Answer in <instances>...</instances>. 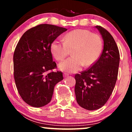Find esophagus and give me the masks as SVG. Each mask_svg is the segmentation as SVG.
Returning <instances> with one entry per match:
<instances>
[{"instance_id": "1", "label": "esophagus", "mask_w": 132, "mask_h": 132, "mask_svg": "<svg viewBox=\"0 0 132 132\" xmlns=\"http://www.w3.org/2000/svg\"><path fill=\"white\" fill-rule=\"evenodd\" d=\"M68 74H67V73H64V77H67V76H68Z\"/></svg>"}]
</instances>
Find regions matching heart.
Returning a JSON list of instances; mask_svg holds the SVG:
<instances>
[{"mask_svg": "<svg viewBox=\"0 0 132 132\" xmlns=\"http://www.w3.org/2000/svg\"><path fill=\"white\" fill-rule=\"evenodd\" d=\"M63 41L55 40L50 45L53 56L61 61L70 54L72 56L59 64L61 71L75 73L83 66L90 67L96 62L102 52L103 41L100 36L86 29H75L67 33Z\"/></svg>", "mask_w": 132, "mask_h": 132, "instance_id": "heart-1", "label": "heart"}]
</instances>
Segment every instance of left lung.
<instances>
[{
  "mask_svg": "<svg viewBox=\"0 0 132 132\" xmlns=\"http://www.w3.org/2000/svg\"><path fill=\"white\" fill-rule=\"evenodd\" d=\"M104 41L100 56L89 68L75 75V94L81 107L89 111L100 109L109 100L118 77L120 53L111 34L95 26Z\"/></svg>",
  "mask_w": 132,
  "mask_h": 132,
  "instance_id": "8db88e82",
  "label": "left lung"
}]
</instances>
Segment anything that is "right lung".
Returning a JSON list of instances; mask_svg holds the SVG:
<instances>
[{"label":"right lung","mask_w":132,"mask_h":132,"mask_svg":"<svg viewBox=\"0 0 132 132\" xmlns=\"http://www.w3.org/2000/svg\"><path fill=\"white\" fill-rule=\"evenodd\" d=\"M67 30L55 25L41 24L29 29L20 39L13 56L16 87L23 101L35 108L52 100L55 85L63 80L53 61L50 45Z\"/></svg>","instance_id":"right-lung-1"}]
</instances>
